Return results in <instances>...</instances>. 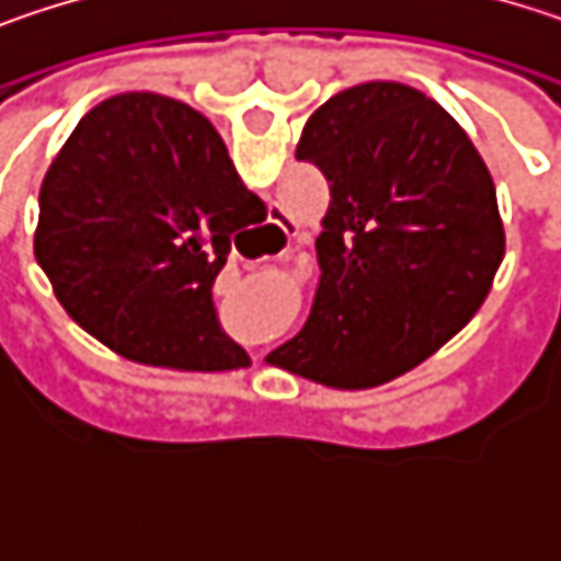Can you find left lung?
I'll return each mask as SVG.
<instances>
[{
  "instance_id": "obj_1",
  "label": "left lung",
  "mask_w": 561,
  "mask_h": 561,
  "mask_svg": "<svg viewBox=\"0 0 561 561\" xmlns=\"http://www.w3.org/2000/svg\"><path fill=\"white\" fill-rule=\"evenodd\" d=\"M331 201L305 328L266 360L370 390L428 360L484 305L506 240L494 178L432 96L370 80L321 103L295 146Z\"/></svg>"
}]
</instances>
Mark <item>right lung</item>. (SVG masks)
<instances>
[{
    "mask_svg": "<svg viewBox=\"0 0 561 561\" xmlns=\"http://www.w3.org/2000/svg\"><path fill=\"white\" fill-rule=\"evenodd\" d=\"M266 204L207 116L136 90L96 103L42 181L35 260L64 311L126 360L220 374L247 354L210 288Z\"/></svg>",
    "mask_w": 561,
    "mask_h": 561,
    "instance_id": "obj_1",
    "label": "right lung"
}]
</instances>
